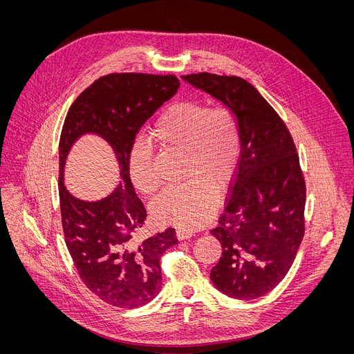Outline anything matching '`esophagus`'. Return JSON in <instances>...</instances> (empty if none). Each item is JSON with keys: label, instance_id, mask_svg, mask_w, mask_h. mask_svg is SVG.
<instances>
[{"label": "esophagus", "instance_id": "obj_1", "mask_svg": "<svg viewBox=\"0 0 354 354\" xmlns=\"http://www.w3.org/2000/svg\"><path fill=\"white\" fill-rule=\"evenodd\" d=\"M192 236H195L194 232H187V230H185V229H178V230H176V239H178V240L190 239Z\"/></svg>", "mask_w": 354, "mask_h": 354}]
</instances>
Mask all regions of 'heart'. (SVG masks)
Masks as SVG:
<instances>
[{"label": "heart", "instance_id": "1", "mask_svg": "<svg viewBox=\"0 0 354 354\" xmlns=\"http://www.w3.org/2000/svg\"><path fill=\"white\" fill-rule=\"evenodd\" d=\"M151 138L160 147L185 152L187 179L153 201V220L187 230L203 226L216 212V189L226 186L239 162L240 125L234 111L224 104L209 107L201 100L176 102L158 115ZM128 174L141 194L152 195L156 190L149 144L138 141L133 145L128 155Z\"/></svg>", "mask_w": 354, "mask_h": 354}]
</instances>
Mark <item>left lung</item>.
Here are the masks:
<instances>
[{
    "label": "left lung",
    "mask_w": 354,
    "mask_h": 354,
    "mask_svg": "<svg viewBox=\"0 0 354 354\" xmlns=\"http://www.w3.org/2000/svg\"><path fill=\"white\" fill-rule=\"evenodd\" d=\"M182 79L229 106L240 125L237 171L218 226L210 232L223 248L210 279L230 298H260L285 278L305 233L306 187L294 140L244 79L213 73Z\"/></svg>",
    "instance_id": "1"
}]
</instances>
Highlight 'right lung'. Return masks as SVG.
I'll list each match as a JSON object with an SVG mask.
<instances>
[{
	"instance_id": "obj_1",
	"label": "right lung",
	"mask_w": 354,
	"mask_h": 354,
	"mask_svg": "<svg viewBox=\"0 0 354 354\" xmlns=\"http://www.w3.org/2000/svg\"><path fill=\"white\" fill-rule=\"evenodd\" d=\"M174 75L111 73L95 80L75 100L59 141V199L65 241L90 291L118 308L151 302L162 286L160 257L178 243L167 229L140 243L147 210L128 174V155L145 121L176 94ZM86 133L103 138L116 153L122 182L95 203L73 197L64 186V164L73 144Z\"/></svg>"
}]
</instances>
